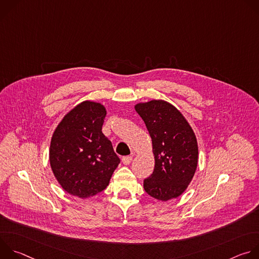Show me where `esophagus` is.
I'll use <instances>...</instances> for the list:
<instances>
[{"instance_id":"obj_1","label":"esophagus","mask_w":259,"mask_h":259,"mask_svg":"<svg viewBox=\"0 0 259 259\" xmlns=\"http://www.w3.org/2000/svg\"><path fill=\"white\" fill-rule=\"evenodd\" d=\"M132 157L131 156H127V157H124L123 159H122V162H123V164L124 165H129L131 162H132Z\"/></svg>"}]
</instances>
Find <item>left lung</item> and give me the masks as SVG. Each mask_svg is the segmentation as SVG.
Wrapping results in <instances>:
<instances>
[{
    "label": "left lung",
    "instance_id": "obj_1",
    "mask_svg": "<svg viewBox=\"0 0 259 259\" xmlns=\"http://www.w3.org/2000/svg\"><path fill=\"white\" fill-rule=\"evenodd\" d=\"M150 133L155 157L153 174L144 179V191L159 201L181 196L198 166L196 134L188 120L171 103L153 99L134 105Z\"/></svg>",
    "mask_w": 259,
    "mask_h": 259
}]
</instances>
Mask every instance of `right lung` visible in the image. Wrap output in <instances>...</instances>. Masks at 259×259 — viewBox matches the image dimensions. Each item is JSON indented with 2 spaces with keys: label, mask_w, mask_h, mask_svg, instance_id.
Returning a JSON list of instances; mask_svg holds the SVG:
<instances>
[{
  "label": "right lung",
  "mask_w": 259,
  "mask_h": 259,
  "mask_svg": "<svg viewBox=\"0 0 259 259\" xmlns=\"http://www.w3.org/2000/svg\"><path fill=\"white\" fill-rule=\"evenodd\" d=\"M105 116L103 104L85 100L69 110L52 135L50 166L71 196L86 199L102 192L120 163L101 131Z\"/></svg>",
  "instance_id": "add662e5"
}]
</instances>
